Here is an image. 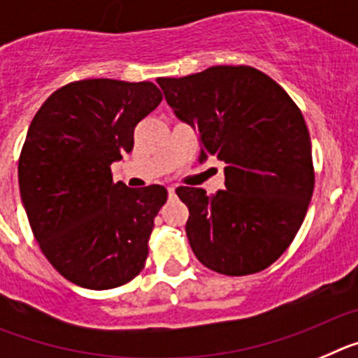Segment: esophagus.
I'll return each instance as SVG.
<instances>
[{"mask_svg":"<svg viewBox=\"0 0 358 358\" xmlns=\"http://www.w3.org/2000/svg\"><path fill=\"white\" fill-rule=\"evenodd\" d=\"M167 192H169V196H171V198H173V196H175V192H176V189H175V187H173V185H171V187H167Z\"/></svg>","mask_w":358,"mask_h":358,"instance_id":"34e87169","label":"esophagus"}]
</instances>
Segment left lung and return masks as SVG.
Returning <instances> with one entry per match:
<instances>
[{
    "instance_id": "obj_1",
    "label": "left lung",
    "mask_w": 358,
    "mask_h": 358,
    "mask_svg": "<svg viewBox=\"0 0 358 358\" xmlns=\"http://www.w3.org/2000/svg\"><path fill=\"white\" fill-rule=\"evenodd\" d=\"M167 104L196 129L200 164H225V191L178 187L185 225L201 265L225 275L270 266L303 225L313 192L312 144L301 110L252 66H210L158 77Z\"/></svg>"
}]
</instances>
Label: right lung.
I'll use <instances>...</instances> for the list:
<instances>
[{
	"label": "right lung",
	"mask_w": 358,
	"mask_h": 358,
	"mask_svg": "<svg viewBox=\"0 0 358 358\" xmlns=\"http://www.w3.org/2000/svg\"><path fill=\"white\" fill-rule=\"evenodd\" d=\"M160 102L149 80H76L30 124L17 166L21 201L46 259L79 287L117 288L144 268L167 191L115 183L110 166L131 151L136 124Z\"/></svg>",
	"instance_id": "add662e5"
}]
</instances>
